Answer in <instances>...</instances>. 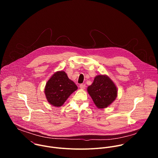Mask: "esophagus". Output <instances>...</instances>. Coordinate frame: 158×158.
I'll use <instances>...</instances> for the list:
<instances>
[{
    "instance_id": "34e87169",
    "label": "esophagus",
    "mask_w": 158,
    "mask_h": 158,
    "mask_svg": "<svg viewBox=\"0 0 158 158\" xmlns=\"http://www.w3.org/2000/svg\"><path fill=\"white\" fill-rule=\"evenodd\" d=\"M79 87H80V88H81V89H85V85L84 84H80V85H79Z\"/></svg>"
}]
</instances>
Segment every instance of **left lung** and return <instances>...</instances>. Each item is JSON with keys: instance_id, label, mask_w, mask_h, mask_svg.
Returning <instances> with one entry per match:
<instances>
[{"instance_id": "1", "label": "left lung", "mask_w": 158, "mask_h": 158, "mask_svg": "<svg viewBox=\"0 0 158 158\" xmlns=\"http://www.w3.org/2000/svg\"><path fill=\"white\" fill-rule=\"evenodd\" d=\"M87 92L96 106L100 109L109 106L116 99L118 94L114 82L104 75L97 76L93 84L87 87Z\"/></svg>"}]
</instances>
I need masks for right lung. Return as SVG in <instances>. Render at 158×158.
<instances>
[{
  "instance_id": "1",
  "label": "right lung",
  "mask_w": 158,
  "mask_h": 158,
  "mask_svg": "<svg viewBox=\"0 0 158 158\" xmlns=\"http://www.w3.org/2000/svg\"><path fill=\"white\" fill-rule=\"evenodd\" d=\"M77 89L76 84L68 78L65 72L59 71L48 81L44 92L51 105L60 107Z\"/></svg>"
}]
</instances>
